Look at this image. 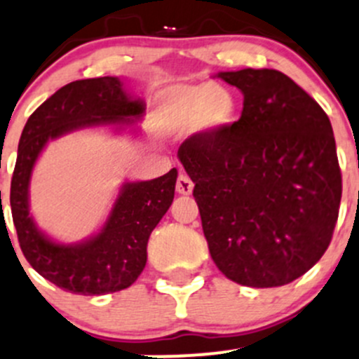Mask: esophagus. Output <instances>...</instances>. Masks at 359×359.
Wrapping results in <instances>:
<instances>
[{
	"mask_svg": "<svg viewBox=\"0 0 359 359\" xmlns=\"http://www.w3.org/2000/svg\"><path fill=\"white\" fill-rule=\"evenodd\" d=\"M176 191L181 195H190L194 191V181L188 178L187 175H180L176 180Z\"/></svg>",
	"mask_w": 359,
	"mask_h": 359,
	"instance_id": "esophagus-1",
	"label": "esophagus"
}]
</instances>
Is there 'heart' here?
Returning a JSON list of instances; mask_svg holds the SVG:
<instances>
[{
	"label": "heart",
	"mask_w": 359,
	"mask_h": 359,
	"mask_svg": "<svg viewBox=\"0 0 359 359\" xmlns=\"http://www.w3.org/2000/svg\"><path fill=\"white\" fill-rule=\"evenodd\" d=\"M236 117L235 95L219 84H176L162 90L155 103V121L169 133H183L195 126L207 133H223Z\"/></svg>",
	"instance_id": "b5f03b06"
}]
</instances>
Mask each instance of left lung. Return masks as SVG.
<instances>
[{
	"mask_svg": "<svg viewBox=\"0 0 359 359\" xmlns=\"http://www.w3.org/2000/svg\"><path fill=\"white\" fill-rule=\"evenodd\" d=\"M217 77L242 91V116L178 150L210 257L240 285H287L320 261L337 223L342 178L330 119L278 70Z\"/></svg>",
	"mask_w": 359,
	"mask_h": 359,
	"instance_id": "obj_1",
	"label": "left lung"
}]
</instances>
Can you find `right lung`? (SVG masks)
Wrapping results in <instances>:
<instances>
[{"mask_svg":"<svg viewBox=\"0 0 359 359\" xmlns=\"http://www.w3.org/2000/svg\"><path fill=\"white\" fill-rule=\"evenodd\" d=\"M145 102L133 98L119 77L74 81L51 95L27 119L18 143L10 205L18 243L29 264L48 282L81 295L128 289L147 264V243L175 198L178 171L150 181H126L98 233L79 243L55 242L29 207L32 169L48 142L84 128L135 129ZM1 194V191H0Z\"/></svg>","mask_w":359,"mask_h":359,"instance_id":"right-lung-1","label":"right lung"}]
</instances>
